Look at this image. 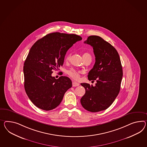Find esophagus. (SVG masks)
<instances>
[{
    "mask_svg": "<svg viewBox=\"0 0 147 147\" xmlns=\"http://www.w3.org/2000/svg\"><path fill=\"white\" fill-rule=\"evenodd\" d=\"M79 85V83H77V82H72V86L73 87H76L78 86Z\"/></svg>",
    "mask_w": 147,
    "mask_h": 147,
    "instance_id": "1",
    "label": "esophagus"
}]
</instances>
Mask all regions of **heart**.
I'll list each match as a JSON object with an SVG mask.
<instances>
[{
  "label": "heart",
  "instance_id": "obj_1",
  "mask_svg": "<svg viewBox=\"0 0 147 147\" xmlns=\"http://www.w3.org/2000/svg\"><path fill=\"white\" fill-rule=\"evenodd\" d=\"M86 56H90V54L87 53L83 54V57H86ZM70 58H71V54H68L67 55L66 57H65V61L68 62V61L70 60ZM67 74H68V75L70 77H71L72 78L75 79V80H78L79 79V78H80V76L81 72L79 71H77V70H76L75 69H72L71 70L68 71Z\"/></svg>",
  "mask_w": 147,
  "mask_h": 147
}]
</instances>
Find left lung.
<instances>
[{
  "label": "left lung",
  "mask_w": 147,
  "mask_h": 147,
  "mask_svg": "<svg viewBox=\"0 0 147 147\" xmlns=\"http://www.w3.org/2000/svg\"><path fill=\"white\" fill-rule=\"evenodd\" d=\"M85 44L92 46L95 57L93 68L88 75L89 80H96L95 86L82 83L85 93L80 103L87 111L96 113L109 108L121 89L123 69L117 50L98 36H89Z\"/></svg>",
  "instance_id": "1"
}]
</instances>
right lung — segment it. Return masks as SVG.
I'll use <instances>...</instances> for the list:
<instances>
[{
  "label": "right lung",
  "mask_w": 147,
  "mask_h": 147,
  "mask_svg": "<svg viewBox=\"0 0 147 147\" xmlns=\"http://www.w3.org/2000/svg\"><path fill=\"white\" fill-rule=\"evenodd\" d=\"M82 39L75 34L53 32L39 39L30 49L23 67L24 88L37 107L46 111L55 109L71 87L68 77L56 79L52 74L63 65L68 49Z\"/></svg>",
  "instance_id": "1"
}]
</instances>
